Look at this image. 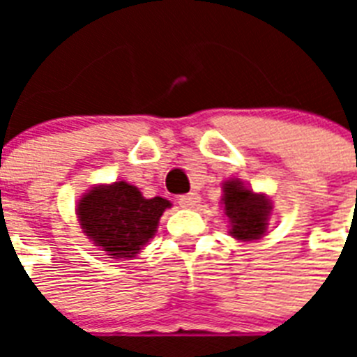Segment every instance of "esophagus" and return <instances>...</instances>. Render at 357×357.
<instances>
[{
    "instance_id": "34e87169",
    "label": "esophagus",
    "mask_w": 357,
    "mask_h": 357,
    "mask_svg": "<svg viewBox=\"0 0 357 357\" xmlns=\"http://www.w3.org/2000/svg\"><path fill=\"white\" fill-rule=\"evenodd\" d=\"M198 204H200V195H196V192H189V195L179 198V206L181 207H195Z\"/></svg>"
}]
</instances>
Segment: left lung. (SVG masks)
Masks as SVG:
<instances>
[{"label": "left lung", "mask_w": 357, "mask_h": 357, "mask_svg": "<svg viewBox=\"0 0 357 357\" xmlns=\"http://www.w3.org/2000/svg\"><path fill=\"white\" fill-rule=\"evenodd\" d=\"M224 209L231 229L229 234L241 241H254L265 235L266 218L271 213V202L263 195H254L238 181L224 183Z\"/></svg>", "instance_id": "left-lung-1"}]
</instances>
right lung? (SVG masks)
Masks as SVG:
<instances>
[{
  "label": "right lung",
  "instance_id": "obj_1",
  "mask_svg": "<svg viewBox=\"0 0 357 357\" xmlns=\"http://www.w3.org/2000/svg\"><path fill=\"white\" fill-rule=\"evenodd\" d=\"M170 202L144 198L126 181L100 185L86 192L77 206L81 229L113 257H133L153 235Z\"/></svg>",
  "mask_w": 357,
  "mask_h": 357
}]
</instances>
